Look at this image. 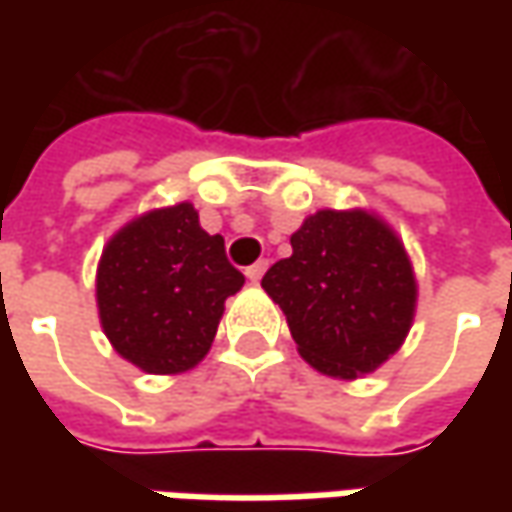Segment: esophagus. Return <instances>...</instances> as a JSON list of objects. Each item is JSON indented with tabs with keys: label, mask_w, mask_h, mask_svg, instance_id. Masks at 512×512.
<instances>
[{
	"label": "esophagus",
	"mask_w": 512,
	"mask_h": 512,
	"mask_svg": "<svg viewBox=\"0 0 512 512\" xmlns=\"http://www.w3.org/2000/svg\"><path fill=\"white\" fill-rule=\"evenodd\" d=\"M265 270H267V262L265 259H259V262H256V265H250L245 270V276L247 279H250V282H259V279H262V276H265Z\"/></svg>",
	"instance_id": "esophagus-1"
}]
</instances>
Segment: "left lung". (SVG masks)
<instances>
[{
	"mask_svg": "<svg viewBox=\"0 0 512 512\" xmlns=\"http://www.w3.org/2000/svg\"><path fill=\"white\" fill-rule=\"evenodd\" d=\"M293 256L262 287L285 310L316 370L356 379L387 362L413 322L416 279L402 242L364 210H319L290 236Z\"/></svg>",
	"mask_w": 512,
	"mask_h": 512,
	"instance_id": "left-lung-1",
	"label": "left lung"
}]
</instances>
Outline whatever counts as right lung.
<instances>
[{
	"label": "right lung",
	"mask_w": 512,
	"mask_h": 512,
	"mask_svg": "<svg viewBox=\"0 0 512 512\" xmlns=\"http://www.w3.org/2000/svg\"><path fill=\"white\" fill-rule=\"evenodd\" d=\"M242 285L225 239L205 233L182 202L139 216L110 239L96 302L119 356L148 373H182L205 359L225 299Z\"/></svg>",
	"instance_id": "obj_1"
}]
</instances>
